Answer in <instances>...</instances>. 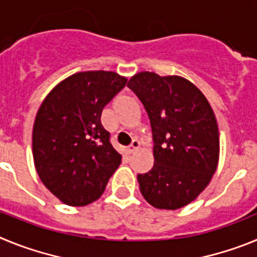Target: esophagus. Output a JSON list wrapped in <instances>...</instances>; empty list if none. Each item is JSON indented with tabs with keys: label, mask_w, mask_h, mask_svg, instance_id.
I'll return each mask as SVG.
<instances>
[{
	"label": "esophagus",
	"mask_w": 257,
	"mask_h": 257,
	"mask_svg": "<svg viewBox=\"0 0 257 257\" xmlns=\"http://www.w3.org/2000/svg\"><path fill=\"white\" fill-rule=\"evenodd\" d=\"M139 147H140V143L138 142V140H133V143H131L130 147H127V149H126L127 154H133L134 152H136L138 149H139Z\"/></svg>",
	"instance_id": "esophagus-1"
}]
</instances>
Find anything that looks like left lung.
I'll return each mask as SVG.
<instances>
[{
    "label": "left lung",
    "instance_id": "obj_1",
    "mask_svg": "<svg viewBox=\"0 0 257 257\" xmlns=\"http://www.w3.org/2000/svg\"><path fill=\"white\" fill-rule=\"evenodd\" d=\"M127 86L142 100L153 134L154 165L138 175L143 197L160 210L189 205L210 184L219 163V127L210 103L180 76L139 72Z\"/></svg>",
    "mask_w": 257,
    "mask_h": 257
}]
</instances>
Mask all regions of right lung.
<instances>
[{
  "instance_id": "obj_1",
  "label": "right lung",
  "mask_w": 257,
  "mask_h": 257,
  "mask_svg": "<svg viewBox=\"0 0 257 257\" xmlns=\"http://www.w3.org/2000/svg\"><path fill=\"white\" fill-rule=\"evenodd\" d=\"M126 82L109 70L78 72L52 88L38 109L32 133L36 171L65 205L81 207L100 198L121 165L100 117Z\"/></svg>"
}]
</instances>
